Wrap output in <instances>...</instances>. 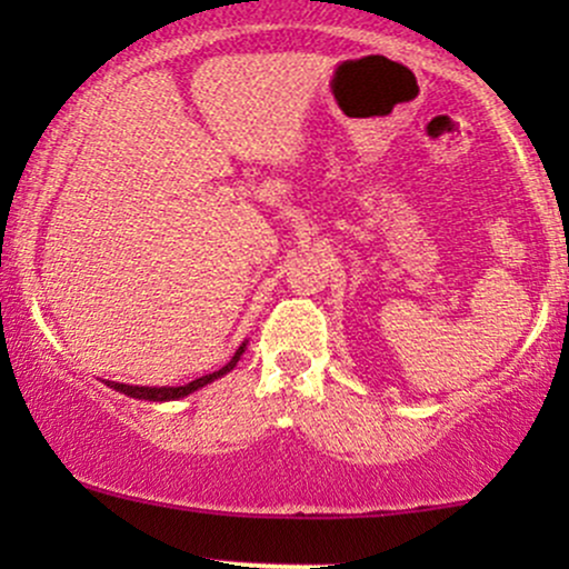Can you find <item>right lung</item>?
<instances>
[{
    "label": "right lung",
    "mask_w": 569,
    "mask_h": 569,
    "mask_svg": "<svg viewBox=\"0 0 569 569\" xmlns=\"http://www.w3.org/2000/svg\"><path fill=\"white\" fill-rule=\"evenodd\" d=\"M243 350H246V342L240 345L238 350H234V356L230 358V363H227V367H221L219 371H213V375L200 377V380L179 385V388H139V385H122V382H107V385H109V388L120 390V393L130 396V398H139V401H176V398H184L189 393H194V390L202 388V385L219 380L221 375L232 371L234 367H238V361H240V356H243Z\"/></svg>",
    "instance_id": "add662e5"
}]
</instances>
